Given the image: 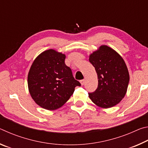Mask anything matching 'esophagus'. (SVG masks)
I'll list each match as a JSON object with an SVG mask.
<instances>
[{
  "label": "esophagus",
  "mask_w": 148,
  "mask_h": 148,
  "mask_svg": "<svg viewBox=\"0 0 148 148\" xmlns=\"http://www.w3.org/2000/svg\"><path fill=\"white\" fill-rule=\"evenodd\" d=\"M80 83H81L82 86H83V85H84L85 84V79H82L81 81H80Z\"/></svg>",
  "instance_id": "esophagus-1"
}]
</instances>
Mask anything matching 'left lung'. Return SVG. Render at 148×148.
Masks as SVG:
<instances>
[{
  "mask_svg": "<svg viewBox=\"0 0 148 148\" xmlns=\"http://www.w3.org/2000/svg\"><path fill=\"white\" fill-rule=\"evenodd\" d=\"M89 62L95 67L98 76V87L89 92L92 102L103 108L119 103L127 92L129 74L121 56L105 45L89 56Z\"/></svg>",
  "mask_w": 148,
  "mask_h": 148,
  "instance_id": "left-lung-1",
  "label": "left lung"
}]
</instances>
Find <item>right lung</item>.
<instances>
[{
	"label": "right lung",
	"instance_id": "obj_1",
	"mask_svg": "<svg viewBox=\"0 0 148 148\" xmlns=\"http://www.w3.org/2000/svg\"><path fill=\"white\" fill-rule=\"evenodd\" d=\"M64 54L50 49L34 59L28 74L31 96L43 108L53 110L61 108L73 94L76 86L70 67L65 64Z\"/></svg>",
	"mask_w": 148,
	"mask_h": 148
}]
</instances>
